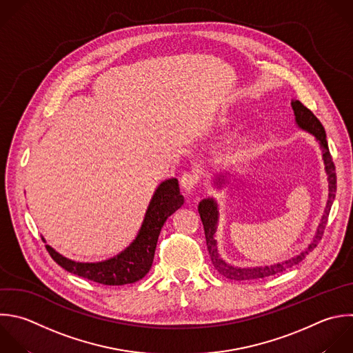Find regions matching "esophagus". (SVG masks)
<instances>
[{"label": "esophagus", "instance_id": "obj_1", "mask_svg": "<svg viewBox=\"0 0 353 353\" xmlns=\"http://www.w3.org/2000/svg\"><path fill=\"white\" fill-rule=\"evenodd\" d=\"M199 182V176L196 174H192V172H186L182 175L181 178V186L186 190V192H190L196 188Z\"/></svg>", "mask_w": 353, "mask_h": 353}]
</instances>
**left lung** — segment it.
I'll return each mask as SVG.
<instances>
[{"label": "left lung", "instance_id": "left-lung-1", "mask_svg": "<svg viewBox=\"0 0 353 353\" xmlns=\"http://www.w3.org/2000/svg\"><path fill=\"white\" fill-rule=\"evenodd\" d=\"M291 108L294 112V117H295V124L299 130L309 132L310 135L314 137L316 142L319 143V148L321 150V159L324 163V171L327 175V182H328V199L325 203V208L324 212L321 215L320 223L314 232V236L312 239V241L307 244V247L301 251L299 254L291 256L290 259H285L283 262H277V263H272V265H265V266H247V268H241V266H236L232 265L229 262H226L222 255L219 254L218 250V241L215 239L216 236V229H218V223H219V208H218V203L214 197H207L203 199L199 203V214L204 226V233H205V241H207V248L211 256V262L215 266V269L225 277L230 279V280H252V279H262L266 276H273L276 273H280L288 268H292L294 265H298L320 241L324 228L327 225V218L332 205V201L335 199V192H336V176H335V167L328 150V143L325 139V131L324 127L321 125V123L317 120V117L307 109L305 108L299 101L292 99L291 101ZM229 176H232L230 172H221L214 175V185L221 189L223 188V185L229 183Z\"/></svg>", "mask_w": 353, "mask_h": 353}]
</instances>
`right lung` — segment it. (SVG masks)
I'll list each match as a JSON object with an SVG mask.
<instances>
[{
	"label": "right lung",
	"mask_w": 353,
	"mask_h": 353,
	"mask_svg": "<svg viewBox=\"0 0 353 353\" xmlns=\"http://www.w3.org/2000/svg\"><path fill=\"white\" fill-rule=\"evenodd\" d=\"M176 178L163 181L154 190L137 237L120 254L99 262H77L47 245L52 259L70 273L106 285H123L141 280L152 268L157 239L167 218L183 205ZM46 241V239L43 237Z\"/></svg>",
	"instance_id": "add662e5"
}]
</instances>
